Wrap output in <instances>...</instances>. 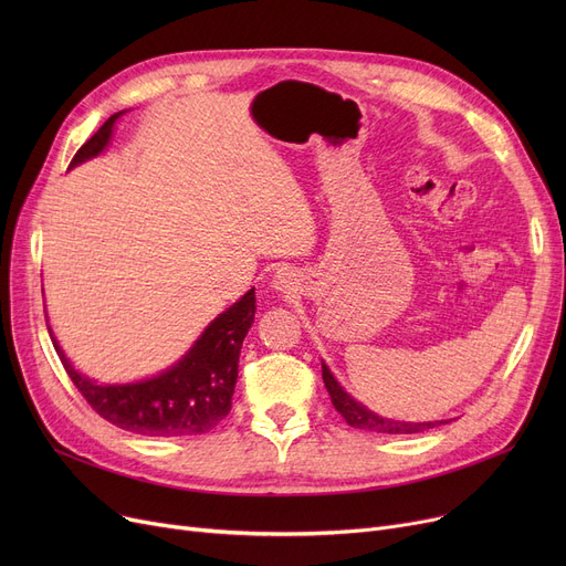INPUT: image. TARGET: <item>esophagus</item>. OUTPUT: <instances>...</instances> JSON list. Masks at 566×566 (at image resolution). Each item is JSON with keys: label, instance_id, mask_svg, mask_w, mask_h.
<instances>
[{"label": "esophagus", "instance_id": "1", "mask_svg": "<svg viewBox=\"0 0 566 566\" xmlns=\"http://www.w3.org/2000/svg\"><path fill=\"white\" fill-rule=\"evenodd\" d=\"M271 286H273L275 291H280V293H289V295H291V293L298 291V280H295V275L289 273L286 268H284V271H277V273L273 275Z\"/></svg>", "mask_w": 566, "mask_h": 566}]
</instances>
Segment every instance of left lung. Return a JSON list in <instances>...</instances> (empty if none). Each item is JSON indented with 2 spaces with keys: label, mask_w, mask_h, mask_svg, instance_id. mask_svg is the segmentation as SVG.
I'll use <instances>...</instances> for the list:
<instances>
[{
  "label": "left lung",
  "mask_w": 566,
  "mask_h": 566,
  "mask_svg": "<svg viewBox=\"0 0 566 566\" xmlns=\"http://www.w3.org/2000/svg\"><path fill=\"white\" fill-rule=\"evenodd\" d=\"M323 367V382L325 388L331 392L333 406L342 412V418L353 427V429H363V431H371V433H390V436H401V433H420L427 429H433L438 424H448L444 420H436V422H401V420H390L382 418V415L369 410L367 406H363L360 401H355L342 385L335 378V374L328 369L321 360Z\"/></svg>",
  "instance_id": "left-lung-1"
}]
</instances>
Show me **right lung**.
<instances>
[{"instance_id": "1", "label": "right lung", "mask_w": 566, "mask_h": 566, "mask_svg": "<svg viewBox=\"0 0 566 566\" xmlns=\"http://www.w3.org/2000/svg\"><path fill=\"white\" fill-rule=\"evenodd\" d=\"M122 114L124 112L112 114L98 133L82 144L69 169L105 151L116 118ZM254 289H250L206 325L188 353L181 355V360L151 378L133 382H98L80 374L59 346L50 325L48 331L66 374L101 418L130 433L190 438L218 427L231 410L238 358H241L243 339L254 323Z\"/></svg>"}]
</instances>
